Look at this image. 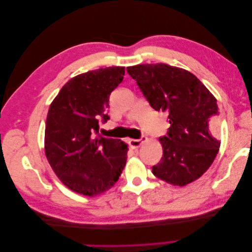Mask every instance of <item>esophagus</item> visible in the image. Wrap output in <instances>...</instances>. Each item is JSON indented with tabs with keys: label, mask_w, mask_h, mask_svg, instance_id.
Here are the masks:
<instances>
[{
	"label": "esophagus",
	"mask_w": 252,
	"mask_h": 252,
	"mask_svg": "<svg viewBox=\"0 0 252 252\" xmlns=\"http://www.w3.org/2000/svg\"><path fill=\"white\" fill-rule=\"evenodd\" d=\"M146 141H147V138H146V136L143 135V136H141L139 140H129V145H130V147L132 149H136V148L141 146L142 143L146 142Z\"/></svg>",
	"instance_id": "1"
}]
</instances>
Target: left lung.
Returning a JSON list of instances; mask_svg holds the SVG:
<instances>
[{
	"label": "left lung",
	"mask_w": 252,
	"mask_h": 252,
	"mask_svg": "<svg viewBox=\"0 0 252 252\" xmlns=\"http://www.w3.org/2000/svg\"><path fill=\"white\" fill-rule=\"evenodd\" d=\"M152 108L168 114L170 127L161 136L163 157L152 173L174 186L199 179L218 155L216 97L194 74L167 64L127 67Z\"/></svg>",
	"instance_id": "1"
}]
</instances>
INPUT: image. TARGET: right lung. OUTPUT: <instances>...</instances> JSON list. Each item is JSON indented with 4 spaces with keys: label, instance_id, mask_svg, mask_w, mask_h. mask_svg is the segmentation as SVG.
<instances>
[{
    "label": "right lung",
    "instance_id": "right-lung-1",
    "mask_svg": "<svg viewBox=\"0 0 252 252\" xmlns=\"http://www.w3.org/2000/svg\"><path fill=\"white\" fill-rule=\"evenodd\" d=\"M124 67H106L68 81L51 103L45 128V154L53 171L72 191L94 196L119 180L127 145L98 134L112 91Z\"/></svg>",
    "mask_w": 252,
    "mask_h": 252
}]
</instances>
